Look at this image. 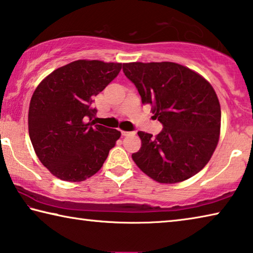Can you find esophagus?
Returning <instances> with one entry per match:
<instances>
[{"label":"esophagus","instance_id":"esophagus-1","mask_svg":"<svg viewBox=\"0 0 253 253\" xmlns=\"http://www.w3.org/2000/svg\"><path fill=\"white\" fill-rule=\"evenodd\" d=\"M135 134L134 131H126V130H122V135L123 136H128V135H132Z\"/></svg>","mask_w":253,"mask_h":253}]
</instances>
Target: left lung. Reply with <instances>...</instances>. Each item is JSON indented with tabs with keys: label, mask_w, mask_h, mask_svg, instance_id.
Wrapping results in <instances>:
<instances>
[{
	"label": "left lung",
	"mask_w": 253,
	"mask_h": 253,
	"mask_svg": "<svg viewBox=\"0 0 253 253\" xmlns=\"http://www.w3.org/2000/svg\"><path fill=\"white\" fill-rule=\"evenodd\" d=\"M123 71L163 129L138 131L142 147L131 155L136 165L158 183L173 184L199 173L219 142L221 108L209 81L174 62L124 63Z\"/></svg>",
	"instance_id": "obj_1"
}]
</instances>
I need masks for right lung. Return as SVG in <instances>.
I'll return each mask as SVG.
<instances>
[{"instance_id": "obj_1", "label": "right lung", "mask_w": 253, "mask_h": 253, "mask_svg": "<svg viewBox=\"0 0 253 253\" xmlns=\"http://www.w3.org/2000/svg\"><path fill=\"white\" fill-rule=\"evenodd\" d=\"M122 63L77 60L45 77L29 107V135L54 176L81 182L101 169L121 131L97 125L92 98L118 76Z\"/></svg>"}]
</instances>
